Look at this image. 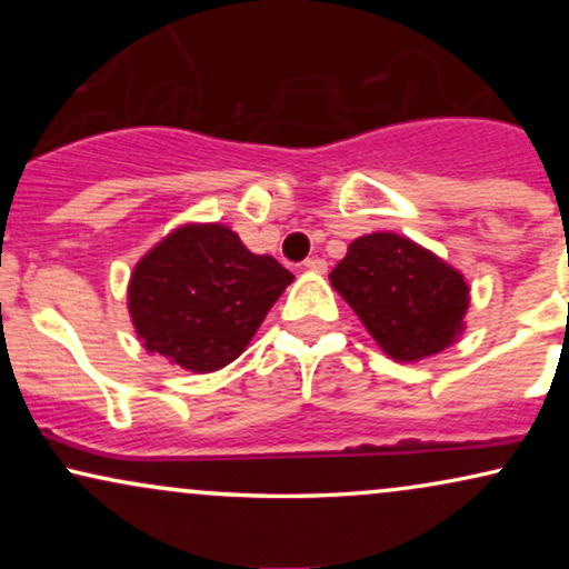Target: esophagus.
Masks as SVG:
<instances>
[{
    "label": "esophagus",
    "mask_w": 569,
    "mask_h": 569,
    "mask_svg": "<svg viewBox=\"0 0 569 569\" xmlns=\"http://www.w3.org/2000/svg\"><path fill=\"white\" fill-rule=\"evenodd\" d=\"M305 270L326 272V259H321V257H307L305 259Z\"/></svg>",
    "instance_id": "1"
}]
</instances>
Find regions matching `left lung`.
Here are the masks:
<instances>
[{
    "mask_svg": "<svg viewBox=\"0 0 569 569\" xmlns=\"http://www.w3.org/2000/svg\"><path fill=\"white\" fill-rule=\"evenodd\" d=\"M329 278L396 361L433 356L462 329L466 280L407 238L390 232L358 238Z\"/></svg>",
    "mask_w": 569,
    "mask_h": 569,
    "instance_id": "obj_1",
    "label": "left lung"
}]
</instances>
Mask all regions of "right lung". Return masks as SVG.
<instances>
[{"instance_id":"1","label":"right lung","mask_w":569,"mask_h":569,"mask_svg":"<svg viewBox=\"0 0 569 569\" xmlns=\"http://www.w3.org/2000/svg\"><path fill=\"white\" fill-rule=\"evenodd\" d=\"M293 276L221 224H187L136 264L128 305L147 350L189 371L234 361Z\"/></svg>"}]
</instances>
